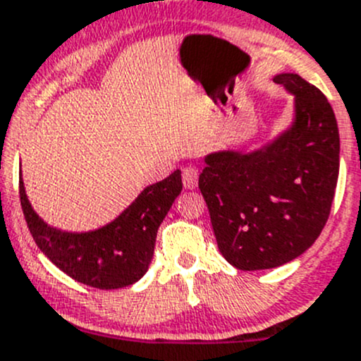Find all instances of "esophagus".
I'll list each match as a JSON object with an SVG mask.
<instances>
[{
  "mask_svg": "<svg viewBox=\"0 0 361 361\" xmlns=\"http://www.w3.org/2000/svg\"><path fill=\"white\" fill-rule=\"evenodd\" d=\"M182 182H184L185 189H195L198 185V170L192 166L182 170Z\"/></svg>",
  "mask_w": 361,
  "mask_h": 361,
  "instance_id": "esophagus-1",
  "label": "esophagus"
}]
</instances>
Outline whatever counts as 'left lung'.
<instances>
[{
  "label": "left lung",
  "mask_w": 361,
  "mask_h": 361,
  "mask_svg": "<svg viewBox=\"0 0 361 361\" xmlns=\"http://www.w3.org/2000/svg\"><path fill=\"white\" fill-rule=\"evenodd\" d=\"M274 80L295 94V121L258 151L205 158L198 188L217 247L238 270L276 269L319 237L338 179V128L326 96L297 73Z\"/></svg>",
  "instance_id": "left-lung-1"
}]
</instances>
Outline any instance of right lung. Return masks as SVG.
Wrapping results in <instances>:
<instances>
[{
	"label": "right lung",
	"mask_w": 361,
	"mask_h": 361,
	"mask_svg": "<svg viewBox=\"0 0 361 361\" xmlns=\"http://www.w3.org/2000/svg\"><path fill=\"white\" fill-rule=\"evenodd\" d=\"M182 191L180 170L147 185L119 217L85 233L49 226L38 217L19 177V195L27 228L40 251L66 276L98 290H117L137 283L154 255L159 224Z\"/></svg>",
	"instance_id": "1"
}]
</instances>
